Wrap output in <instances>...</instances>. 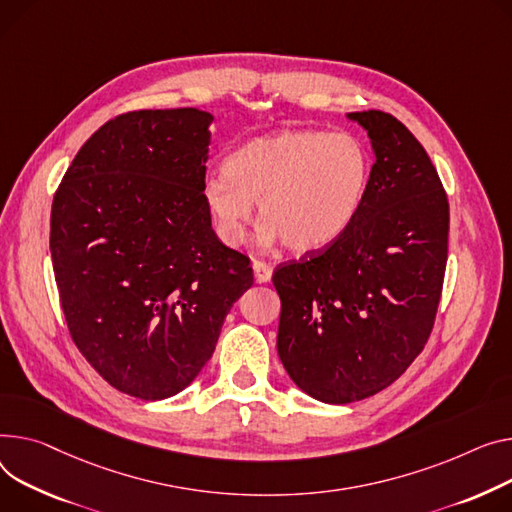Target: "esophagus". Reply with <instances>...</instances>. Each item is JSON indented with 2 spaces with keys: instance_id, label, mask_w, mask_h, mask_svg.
Masks as SVG:
<instances>
[{
  "instance_id": "obj_1",
  "label": "esophagus",
  "mask_w": 512,
  "mask_h": 512,
  "mask_svg": "<svg viewBox=\"0 0 512 512\" xmlns=\"http://www.w3.org/2000/svg\"><path fill=\"white\" fill-rule=\"evenodd\" d=\"M253 274H255L257 284H265L271 278V265L261 259H253Z\"/></svg>"
}]
</instances>
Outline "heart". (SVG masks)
<instances>
[{
    "instance_id": "b5f03b06",
    "label": "heart",
    "mask_w": 512,
    "mask_h": 512,
    "mask_svg": "<svg viewBox=\"0 0 512 512\" xmlns=\"http://www.w3.org/2000/svg\"><path fill=\"white\" fill-rule=\"evenodd\" d=\"M372 173L366 144L348 131L284 129L234 150L203 185L222 241L238 247L259 201L261 241L309 255L342 238L360 214Z\"/></svg>"
}]
</instances>
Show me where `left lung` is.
Here are the masks:
<instances>
[{
    "label": "left lung",
    "mask_w": 512,
    "mask_h": 512,
    "mask_svg": "<svg viewBox=\"0 0 512 512\" xmlns=\"http://www.w3.org/2000/svg\"><path fill=\"white\" fill-rule=\"evenodd\" d=\"M374 150L358 218L333 245L274 271L278 354L325 403L397 381L434 327L449 253V199L424 146L393 115L350 113Z\"/></svg>",
    "instance_id": "left-lung-1"
}]
</instances>
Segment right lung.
Wrapping results in <instances>:
<instances>
[{
	"instance_id": "1",
	"label": "right lung",
	"mask_w": 512,
	"mask_h": 512,
	"mask_svg": "<svg viewBox=\"0 0 512 512\" xmlns=\"http://www.w3.org/2000/svg\"><path fill=\"white\" fill-rule=\"evenodd\" d=\"M197 109L107 121L65 170L51 259L76 348L111 387L156 401L183 391L253 286L203 203L210 123Z\"/></svg>"
}]
</instances>
